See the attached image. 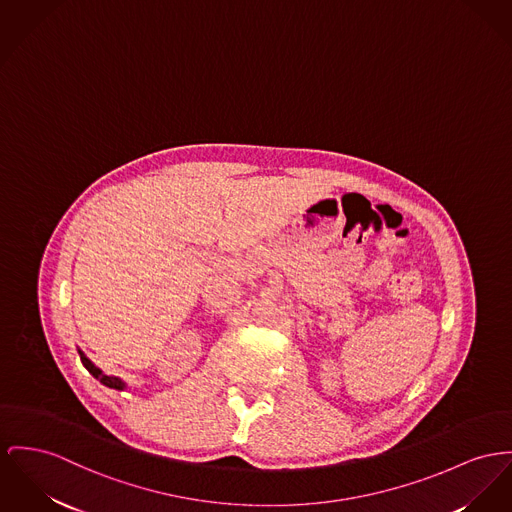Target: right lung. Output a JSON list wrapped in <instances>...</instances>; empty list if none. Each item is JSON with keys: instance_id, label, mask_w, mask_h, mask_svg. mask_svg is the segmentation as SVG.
Masks as SVG:
<instances>
[{"instance_id": "right-lung-1", "label": "right lung", "mask_w": 512, "mask_h": 512, "mask_svg": "<svg viewBox=\"0 0 512 512\" xmlns=\"http://www.w3.org/2000/svg\"><path fill=\"white\" fill-rule=\"evenodd\" d=\"M77 353H79V357H81V363H83V367L91 373V375L95 376L101 384L104 386H108V388H114V390H126L128 388V384L122 380V378H118V376H108L104 375L103 371L77 347Z\"/></svg>"}]
</instances>
